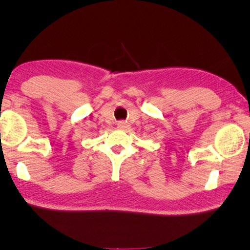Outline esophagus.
I'll use <instances>...</instances> for the list:
<instances>
[{"mask_svg":"<svg viewBox=\"0 0 250 250\" xmlns=\"http://www.w3.org/2000/svg\"><path fill=\"white\" fill-rule=\"evenodd\" d=\"M117 126L119 129H122V130H125V129H128L129 128V124L128 122H125V121H119L117 124Z\"/></svg>","mask_w":250,"mask_h":250,"instance_id":"esophagus-1","label":"esophagus"}]
</instances>
